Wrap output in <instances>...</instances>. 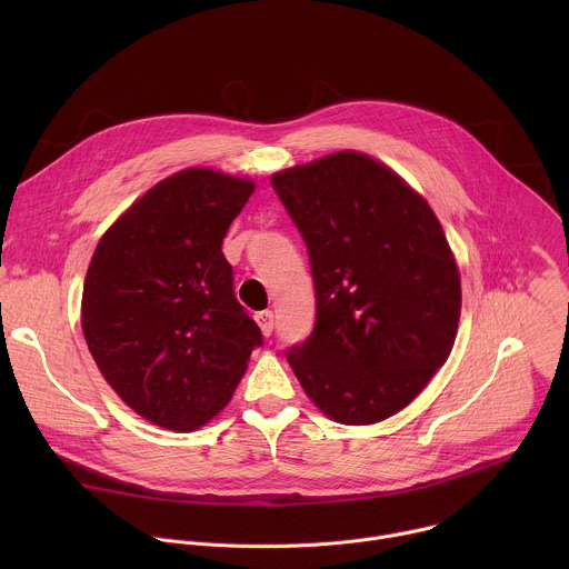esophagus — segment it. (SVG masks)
<instances>
[{
	"mask_svg": "<svg viewBox=\"0 0 569 569\" xmlns=\"http://www.w3.org/2000/svg\"><path fill=\"white\" fill-rule=\"evenodd\" d=\"M254 319L261 327L263 336H272V329H274V312L272 310H261V312H257Z\"/></svg>",
	"mask_w": 569,
	"mask_h": 569,
	"instance_id": "obj_1",
	"label": "esophagus"
}]
</instances>
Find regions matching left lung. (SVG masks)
I'll return each instance as SVG.
<instances>
[{
    "instance_id": "obj_1",
    "label": "left lung",
    "mask_w": 569,
    "mask_h": 569,
    "mask_svg": "<svg viewBox=\"0 0 569 569\" xmlns=\"http://www.w3.org/2000/svg\"><path fill=\"white\" fill-rule=\"evenodd\" d=\"M270 182L306 242L317 297L312 333L286 358L333 421H385L455 345L461 283L441 222L389 167L356 150Z\"/></svg>"
}]
</instances>
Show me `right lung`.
Masks as SVG:
<instances>
[{
  "instance_id": "obj_1",
  "label": "right lung",
  "mask_w": 569,
  "mask_h": 569,
  "mask_svg": "<svg viewBox=\"0 0 569 569\" xmlns=\"http://www.w3.org/2000/svg\"><path fill=\"white\" fill-rule=\"evenodd\" d=\"M252 193V180L184 169L143 193L94 250L86 342L119 398L159 428L211 421L263 345L222 254Z\"/></svg>"
}]
</instances>
